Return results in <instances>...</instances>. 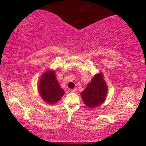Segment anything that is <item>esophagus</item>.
Returning a JSON list of instances; mask_svg holds the SVG:
<instances>
[{
    "mask_svg": "<svg viewBox=\"0 0 146 146\" xmlns=\"http://www.w3.org/2000/svg\"><path fill=\"white\" fill-rule=\"evenodd\" d=\"M76 91V89H72V90H71V93H75Z\"/></svg>",
    "mask_w": 146,
    "mask_h": 146,
    "instance_id": "1",
    "label": "esophagus"
}]
</instances>
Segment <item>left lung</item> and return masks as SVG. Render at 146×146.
Returning <instances> with one entry per match:
<instances>
[{
    "label": "left lung",
    "mask_w": 146,
    "mask_h": 146,
    "mask_svg": "<svg viewBox=\"0 0 146 146\" xmlns=\"http://www.w3.org/2000/svg\"><path fill=\"white\" fill-rule=\"evenodd\" d=\"M107 90L102 75L98 73L94 76L86 90L81 93V97L88 108H95L105 100Z\"/></svg>",
    "instance_id": "1"
}]
</instances>
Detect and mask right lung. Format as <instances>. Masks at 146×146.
Returning <instances> with one entry per match:
<instances>
[{"instance_id":"obj_1","label":"right lung","mask_w":146,"mask_h":146,"mask_svg":"<svg viewBox=\"0 0 146 146\" xmlns=\"http://www.w3.org/2000/svg\"><path fill=\"white\" fill-rule=\"evenodd\" d=\"M38 88L41 97L49 104L58 102L64 94V91L60 88L55 77V72L52 71L42 75Z\"/></svg>"}]
</instances>
